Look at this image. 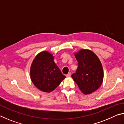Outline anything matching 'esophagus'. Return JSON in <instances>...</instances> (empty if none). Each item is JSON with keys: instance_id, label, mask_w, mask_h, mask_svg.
Returning a JSON list of instances; mask_svg holds the SVG:
<instances>
[{"instance_id": "1", "label": "esophagus", "mask_w": 124, "mask_h": 124, "mask_svg": "<svg viewBox=\"0 0 124 124\" xmlns=\"http://www.w3.org/2000/svg\"><path fill=\"white\" fill-rule=\"evenodd\" d=\"M71 72H69L68 75H66V77H70V76H71Z\"/></svg>"}]
</instances>
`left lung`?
Segmentation results:
<instances>
[{"label": "left lung", "mask_w": 124, "mask_h": 124, "mask_svg": "<svg viewBox=\"0 0 124 124\" xmlns=\"http://www.w3.org/2000/svg\"><path fill=\"white\" fill-rule=\"evenodd\" d=\"M75 56L78 62V68L71 76L84 94H90L102 83V65L97 56L89 49L79 50L75 53Z\"/></svg>", "instance_id": "8db88e82"}]
</instances>
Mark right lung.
<instances>
[{
    "label": "right lung",
    "mask_w": 124,
    "mask_h": 124,
    "mask_svg": "<svg viewBox=\"0 0 124 124\" xmlns=\"http://www.w3.org/2000/svg\"><path fill=\"white\" fill-rule=\"evenodd\" d=\"M30 74L34 85L46 93L53 91L66 78L54 62L53 54L47 51L41 52L35 56Z\"/></svg>",
    "instance_id": "obj_1"
}]
</instances>
